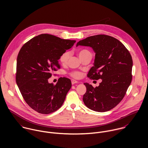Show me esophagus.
I'll return each mask as SVG.
<instances>
[{
	"instance_id": "esophagus-1",
	"label": "esophagus",
	"mask_w": 148,
	"mask_h": 148,
	"mask_svg": "<svg viewBox=\"0 0 148 148\" xmlns=\"http://www.w3.org/2000/svg\"><path fill=\"white\" fill-rule=\"evenodd\" d=\"M78 82L77 81H75V80H74V79H72L71 80V84H73H73H77V83H78Z\"/></svg>"
}]
</instances>
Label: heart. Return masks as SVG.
Segmentation results:
<instances>
[{
  "mask_svg": "<svg viewBox=\"0 0 148 148\" xmlns=\"http://www.w3.org/2000/svg\"><path fill=\"white\" fill-rule=\"evenodd\" d=\"M78 56L79 57L80 59H82V58L85 57L88 55H91V53L90 51L87 50H82L81 51H79L78 53ZM69 58V52H65L63 54H62V55L61 56L60 58V62L62 63V64H66L67 63L68 59ZM71 76H73L74 78H79L81 75L80 73L78 72H73L71 74Z\"/></svg>",
  "mask_w": 148,
  "mask_h": 148,
  "instance_id": "heart-1",
  "label": "heart"
}]
</instances>
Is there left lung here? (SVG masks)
I'll use <instances>...</instances> for the list:
<instances>
[{
	"label": "left lung",
	"mask_w": 148,
	"mask_h": 148,
	"mask_svg": "<svg viewBox=\"0 0 148 148\" xmlns=\"http://www.w3.org/2000/svg\"><path fill=\"white\" fill-rule=\"evenodd\" d=\"M90 47L95 53L94 66L88 77L101 79L99 86L94 88L84 83L87 91L83 95L86 107L97 112H106L121 101L132 81L133 61L129 51L116 38L98 34L80 40L76 47Z\"/></svg>",
	"instance_id": "1"
}]
</instances>
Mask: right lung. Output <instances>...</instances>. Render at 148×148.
Wrapping results in <instances>:
<instances>
[{
    "mask_svg": "<svg viewBox=\"0 0 148 148\" xmlns=\"http://www.w3.org/2000/svg\"><path fill=\"white\" fill-rule=\"evenodd\" d=\"M75 42L42 34L21 48L17 58L16 83L26 103L37 112L49 114L64 103L71 87L70 79L59 78L55 86L48 79L60 69L58 60L62 54Z\"/></svg>",
    "mask_w": 148,
    "mask_h": 148,
    "instance_id": "right-lung-1",
    "label": "right lung"
}]
</instances>
